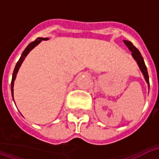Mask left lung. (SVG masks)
Listing matches in <instances>:
<instances>
[{"label": "left lung", "instance_id": "left-lung-1", "mask_svg": "<svg viewBox=\"0 0 159 159\" xmlns=\"http://www.w3.org/2000/svg\"><path fill=\"white\" fill-rule=\"evenodd\" d=\"M124 44L128 47V48L129 49L130 51L132 52V56L133 58L135 59V61L138 64V66L140 67L141 72L143 74L144 77H145V80L147 81V84H148V87H149V76H148V73H147V66L145 65V62H144V59L142 58V56L140 54V52H139V50L133 45V43L131 42H129V41H123Z\"/></svg>", "mask_w": 159, "mask_h": 159}]
</instances>
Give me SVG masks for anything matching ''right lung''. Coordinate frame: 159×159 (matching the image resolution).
I'll list each match as a JSON object with an SVG mask.
<instances>
[{"label": "right lung", "mask_w": 159, "mask_h": 159, "mask_svg": "<svg viewBox=\"0 0 159 159\" xmlns=\"http://www.w3.org/2000/svg\"><path fill=\"white\" fill-rule=\"evenodd\" d=\"M46 40H48V38H42V37H38L36 41H34V42H30L29 45L26 47V48L24 50V52H22V55L20 57V59H19V61L17 62L15 66V68H14V70H13V73H12V83H11V91H12V96L13 98V84H14V81H15L16 76H17V73L19 71V67L21 66L22 65L23 61L25 60V57L28 55V53H29L31 50H32L36 46H37L39 44L40 42H42V41H46Z\"/></svg>", "instance_id": "1"}]
</instances>
